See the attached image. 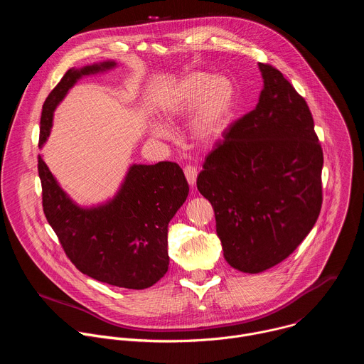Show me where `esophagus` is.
I'll use <instances>...</instances> for the list:
<instances>
[{"label": "esophagus", "mask_w": 364, "mask_h": 364, "mask_svg": "<svg viewBox=\"0 0 364 364\" xmlns=\"http://www.w3.org/2000/svg\"><path fill=\"white\" fill-rule=\"evenodd\" d=\"M184 176H186L188 184L193 187L196 184V181H197V168L193 167V166H187L184 168Z\"/></svg>", "instance_id": "1"}]
</instances>
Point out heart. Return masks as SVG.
Instances as JSON below:
<instances>
[{
	"label": "heart",
	"instance_id": "b5f03b06",
	"mask_svg": "<svg viewBox=\"0 0 364 364\" xmlns=\"http://www.w3.org/2000/svg\"><path fill=\"white\" fill-rule=\"evenodd\" d=\"M235 107V87L225 76L193 72L181 77L166 95L160 112L166 124H171L191 113L188 136L194 145L209 148L228 132ZM149 135L163 139L170 131L163 125H151Z\"/></svg>",
	"mask_w": 364,
	"mask_h": 364
}]
</instances>
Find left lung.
<instances>
[{
    "label": "left lung",
    "mask_w": 364,
    "mask_h": 364,
    "mask_svg": "<svg viewBox=\"0 0 364 364\" xmlns=\"http://www.w3.org/2000/svg\"><path fill=\"white\" fill-rule=\"evenodd\" d=\"M253 111L230 125L207 155L198 191L215 209L228 264L264 272L314 228L323 203V149L305 99L271 65Z\"/></svg>",
    "instance_id": "obj_1"
}]
</instances>
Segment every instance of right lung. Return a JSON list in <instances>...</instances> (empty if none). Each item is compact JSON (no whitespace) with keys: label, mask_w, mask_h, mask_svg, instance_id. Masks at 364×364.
Here are the masks:
<instances>
[{"label":"right lung","mask_w":364,"mask_h":364,"mask_svg":"<svg viewBox=\"0 0 364 364\" xmlns=\"http://www.w3.org/2000/svg\"><path fill=\"white\" fill-rule=\"evenodd\" d=\"M115 62L69 69L47 96L40 119L41 148L53 114L79 79L111 70ZM43 210L72 264L85 275L119 288L145 289L168 271V223L188 196L178 164H132L108 201L82 207L75 203L38 155Z\"/></svg>","instance_id":"right-lung-1"}]
</instances>
